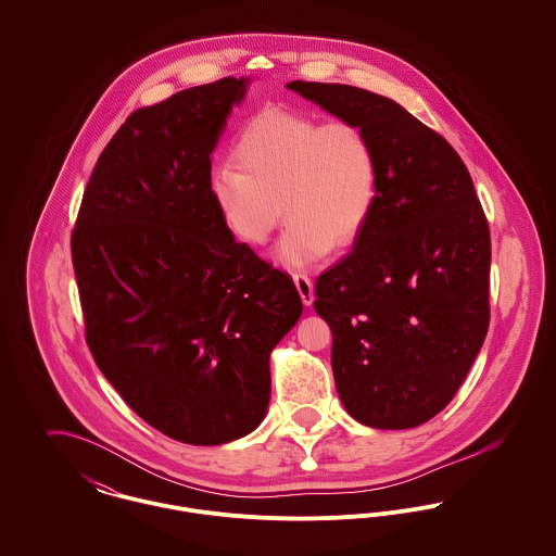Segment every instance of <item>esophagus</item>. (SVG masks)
Returning <instances> with one entry per match:
<instances>
[{"label": "esophagus", "mask_w": 556, "mask_h": 556, "mask_svg": "<svg viewBox=\"0 0 556 556\" xmlns=\"http://www.w3.org/2000/svg\"><path fill=\"white\" fill-rule=\"evenodd\" d=\"M293 283H295V288L300 291V298H302V302L306 304V306H311L313 302H315V288H313V279L306 275V273H302V270H295L293 275Z\"/></svg>", "instance_id": "1"}]
</instances>
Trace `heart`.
I'll return each mask as SVG.
<instances>
[{
  "mask_svg": "<svg viewBox=\"0 0 556 556\" xmlns=\"http://www.w3.org/2000/svg\"><path fill=\"white\" fill-rule=\"evenodd\" d=\"M231 156L238 168H212V200L250 245L265 243L288 212L277 245L283 265H315L333 243L356 238L372 211L377 154L354 121L263 108L241 127Z\"/></svg>",
  "mask_w": 556,
  "mask_h": 556,
  "instance_id": "obj_1",
  "label": "heart"
}]
</instances>
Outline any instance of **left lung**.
<instances>
[{
    "mask_svg": "<svg viewBox=\"0 0 556 556\" xmlns=\"http://www.w3.org/2000/svg\"><path fill=\"white\" fill-rule=\"evenodd\" d=\"M288 87L361 125L377 154L369 218L315 288L338 394L361 424L417 427L448 406L490 325V227L471 175L390 98L340 83Z\"/></svg>",
    "mask_w": 556,
    "mask_h": 556,
    "instance_id": "obj_1",
    "label": "left lung"
}]
</instances>
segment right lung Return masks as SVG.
<instances>
[{"instance_id":"1","label":"right lung","mask_w":556,"mask_h":556,"mask_svg":"<svg viewBox=\"0 0 556 556\" xmlns=\"http://www.w3.org/2000/svg\"><path fill=\"white\" fill-rule=\"evenodd\" d=\"M245 79L139 108L85 187L71 254L96 365L160 433L216 446L263 421L268 354L302 315L290 275L236 241L211 154Z\"/></svg>"}]
</instances>
